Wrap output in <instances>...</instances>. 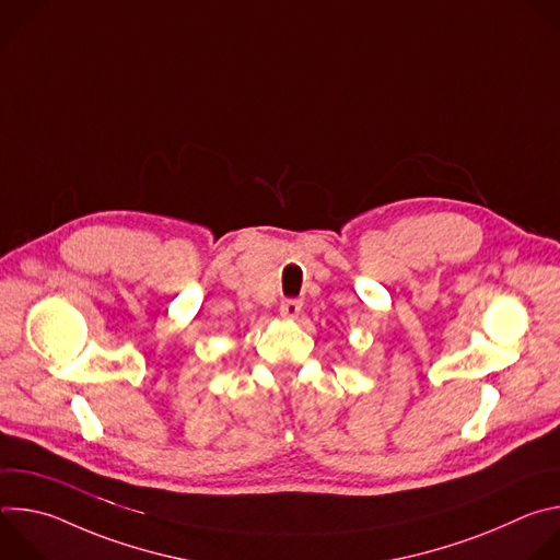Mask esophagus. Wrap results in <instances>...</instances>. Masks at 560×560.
Segmentation results:
<instances>
[{"label": "esophagus", "instance_id": "1", "mask_svg": "<svg viewBox=\"0 0 560 560\" xmlns=\"http://www.w3.org/2000/svg\"><path fill=\"white\" fill-rule=\"evenodd\" d=\"M301 305H303V303H301L299 299H285V301H281L279 312H281V316H285V318H294V316H299Z\"/></svg>", "mask_w": 560, "mask_h": 560}]
</instances>
